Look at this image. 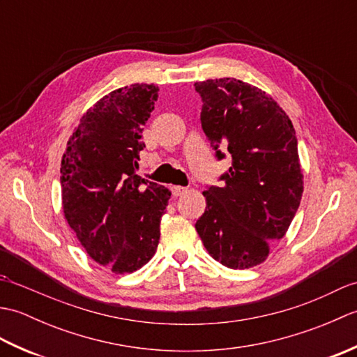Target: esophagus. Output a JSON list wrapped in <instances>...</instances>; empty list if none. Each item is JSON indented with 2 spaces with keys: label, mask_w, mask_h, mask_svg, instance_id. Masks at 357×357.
Returning <instances> with one entry per match:
<instances>
[{
  "label": "esophagus",
  "mask_w": 357,
  "mask_h": 357,
  "mask_svg": "<svg viewBox=\"0 0 357 357\" xmlns=\"http://www.w3.org/2000/svg\"><path fill=\"white\" fill-rule=\"evenodd\" d=\"M187 192L185 187H181V185H172V193L173 196H183Z\"/></svg>",
  "instance_id": "34e87169"
}]
</instances>
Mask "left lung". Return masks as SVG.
I'll return each instance as SVG.
<instances>
[{
	"label": "left lung",
	"mask_w": 357,
	"mask_h": 357,
	"mask_svg": "<svg viewBox=\"0 0 357 357\" xmlns=\"http://www.w3.org/2000/svg\"><path fill=\"white\" fill-rule=\"evenodd\" d=\"M201 124L216 156L231 155L221 187H208L196 231L215 261L233 270L262 264L282 239L304 193L298 139L279 104L234 78L195 82Z\"/></svg>",
	"instance_id": "obj_1"
}]
</instances>
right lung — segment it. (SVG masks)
<instances>
[{
  "instance_id": "1",
  "label": "right lung",
  "mask_w": 357,
  "mask_h": 357,
  "mask_svg": "<svg viewBox=\"0 0 357 357\" xmlns=\"http://www.w3.org/2000/svg\"><path fill=\"white\" fill-rule=\"evenodd\" d=\"M159 89L132 84L102 96L82 115L61 161L67 224L95 262L115 275L153 257L170 190L136 174L141 141Z\"/></svg>"
}]
</instances>
